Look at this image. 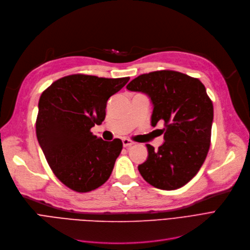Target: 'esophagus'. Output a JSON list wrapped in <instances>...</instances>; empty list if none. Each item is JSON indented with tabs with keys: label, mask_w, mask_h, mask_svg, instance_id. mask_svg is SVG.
<instances>
[{
	"label": "esophagus",
	"mask_w": 250,
	"mask_h": 250,
	"mask_svg": "<svg viewBox=\"0 0 250 250\" xmlns=\"http://www.w3.org/2000/svg\"><path fill=\"white\" fill-rule=\"evenodd\" d=\"M122 141H123L124 147H129V146H131L134 144V142L131 139H128V138H123Z\"/></svg>",
	"instance_id": "obj_1"
}]
</instances>
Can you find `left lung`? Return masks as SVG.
<instances>
[{
    "instance_id": "obj_1",
    "label": "left lung",
    "mask_w": 250,
    "mask_h": 250,
    "mask_svg": "<svg viewBox=\"0 0 250 250\" xmlns=\"http://www.w3.org/2000/svg\"><path fill=\"white\" fill-rule=\"evenodd\" d=\"M126 87L150 98L151 126L164 123L165 142L158 149L146 145L148 158L138 166L139 173L159 189L184 186L201 168L210 146L213 106L205 85L181 72L161 70L139 75Z\"/></svg>"
}]
</instances>
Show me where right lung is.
<instances>
[{
  "label": "right lung",
  "mask_w": 250,
  "mask_h": 250,
  "mask_svg": "<svg viewBox=\"0 0 250 250\" xmlns=\"http://www.w3.org/2000/svg\"><path fill=\"white\" fill-rule=\"evenodd\" d=\"M129 79L73 74L42 93L35 123L39 144L56 177L76 192L97 189L111 176L122 140L104 141L90 129L102 124L106 102Z\"/></svg>",
  "instance_id": "obj_1"
}]
</instances>
